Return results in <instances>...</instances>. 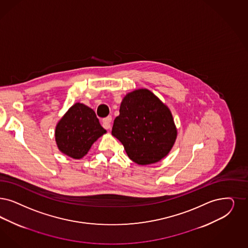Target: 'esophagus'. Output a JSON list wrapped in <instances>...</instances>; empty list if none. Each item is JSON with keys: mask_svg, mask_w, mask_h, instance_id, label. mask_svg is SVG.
I'll list each match as a JSON object with an SVG mask.
<instances>
[{"mask_svg": "<svg viewBox=\"0 0 248 248\" xmlns=\"http://www.w3.org/2000/svg\"><path fill=\"white\" fill-rule=\"evenodd\" d=\"M111 122H112V117L108 116L107 118H105L102 121V125L103 127L107 129H109L111 128Z\"/></svg>", "mask_w": 248, "mask_h": 248, "instance_id": "1", "label": "esophagus"}]
</instances>
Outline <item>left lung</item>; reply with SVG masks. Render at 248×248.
Instances as JSON below:
<instances>
[{
    "instance_id": "obj_1",
    "label": "left lung",
    "mask_w": 248,
    "mask_h": 248,
    "mask_svg": "<svg viewBox=\"0 0 248 248\" xmlns=\"http://www.w3.org/2000/svg\"><path fill=\"white\" fill-rule=\"evenodd\" d=\"M112 135L130 160L146 165L161 161L174 145L177 130L170 109L148 89L128 93L121 102Z\"/></svg>"
}]
</instances>
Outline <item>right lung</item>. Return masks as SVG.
<instances>
[{
    "label": "right lung",
    "instance_id": "add662e5",
    "mask_svg": "<svg viewBox=\"0 0 248 248\" xmlns=\"http://www.w3.org/2000/svg\"><path fill=\"white\" fill-rule=\"evenodd\" d=\"M106 132L94 111L83 104L76 103L58 122L56 143L62 154L74 159H81L88 153L93 143Z\"/></svg>",
    "mask_w": 248,
    "mask_h": 248
}]
</instances>
